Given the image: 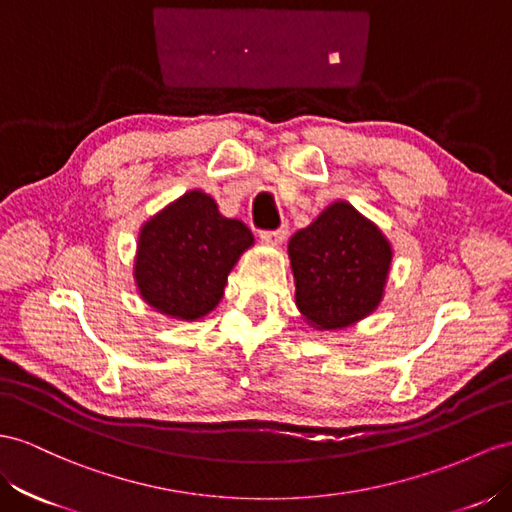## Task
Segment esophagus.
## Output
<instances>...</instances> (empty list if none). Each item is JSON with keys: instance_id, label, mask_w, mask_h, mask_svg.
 I'll return each mask as SVG.
<instances>
[{"instance_id": "1", "label": "esophagus", "mask_w": 512, "mask_h": 512, "mask_svg": "<svg viewBox=\"0 0 512 512\" xmlns=\"http://www.w3.org/2000/svg\"><path fill=\"white\" fill-rule=\"evenodd\" d=\"M285 238H287V225H281L274 231H261V240L270 244H281Z\"/></svg>"}]
</instances>
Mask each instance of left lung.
Here are the masks:
<instances>
[{
  "instance_id": "obj_1",
  "label": "left lung",
  "mask_w": 512,
  "mask_h": 512,
  "mask_svg": "<svg viewBox=\"0 0 512 512\" xmlns=\"http://www.w3.org/2000/svg\"><path fill=\"white\" fill-rule=\"evenodd\" d=\"M296 305L316 329H344L378 307L391 264L385 235L337 201L292 235Z\"/></svg>"
}]
</instances>
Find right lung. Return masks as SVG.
<instances>
[{"label": "right lung", "instance_id": "add662e5", "mask_svg": "<svg viewBox=\"0 0 512 512\" xmlns=\"http://www.w3.org/2000/svg\"><path fill=\"white\" fill-rule=\"evenodd\" d=\"M251 244V229L222 216L212 196L183 194L140 231V296L164 316L201 318L218 305L231 268Z\"/></svg>", "mask_w": 512, "mask_h": 512}]
</instances>
